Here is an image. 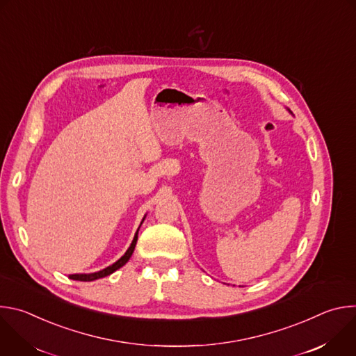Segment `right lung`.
<instances>
[{
	"instance_id": "obj_1",
	"label": "right lung",
	"mask_w": 356,
	"mask_h": 356,
	"mask_svg": "<svg viewBox=\"0 0 356 356\" xmlns=\"http://www.w3.org/2000/svg\"><path fill=\"white\" fill-rule=\"evenodd\" d=\"M143 220H145V217H143ZM143 220H142V222H143ZM142 222H140V225H142ZM140 225H139V228H140ZM139 228H138V231H139ZM138 231H136V234H135V236L132 239V243L128 248V250L124 253V255L115 264H113L111 266H108V268H106L103 270L95 272V273H80V275L77 273V275H70L69 277L73 279V280H80V282H92V280H97V279H101V277H106V276L114 273L115 270H118L120 268H122L129 261V258L132 257L135 245H136V241H138Z\"/></svg>"
}]
</instances>
